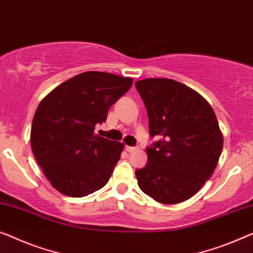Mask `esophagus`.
<instances>
[{
  "label": "esophagus",
  "instance_id": "esophagus-1",
  "mask_svg": "<svg viewBox=\"0 0 253 253\" xmlns=\"http://www.w3.org/2000/svg\"><path fill=\"white\" fill-rule=\"evenodd\" d=\"M125 150L127 151V152H134V151H136V148H135V146H128V145H126L125 146Z\"/></svg>",
  "mask_w": 253,
  "mask_h": 253
}]
</instances>
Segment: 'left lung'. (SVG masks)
<instances>
[{
    "label": "left lung",
    "instance_id": "left-lung-1",
    "mask_svg": "<svg viewBox=\"0 0 253 253\" xmlns=\"http://www.w3.org/2000/svg\"><path fill=\"white\" fill-rule=\"evenodd\" d=\"M148 111V164L135 171L138 186L156 201L174 205L198 193L213 174L223 134L210 104L186 85L167 78L135 83Z\"/></svg>",
    "mask_w": 253,
    "mask_h": 253
}]
</instances>
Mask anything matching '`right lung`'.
<instances>
[{
	"label": "right lung",
	"instance_id": "add662e5",
	"mask_svg": "<svg viewBox=\"0 0 253 253\" xmlns=\"http://www.w3.org/2000/svg\"><path fill=\"white\" fill-rule=\"evenodd\" d=\"M133 79L86 71L68 79L41 101L30 143L44 175L60 193L86 197L108 183L124 144L94 133Z\"/></svg>",
	"mask_w": 253,
	"mask_h": 253
}]
</instances>
